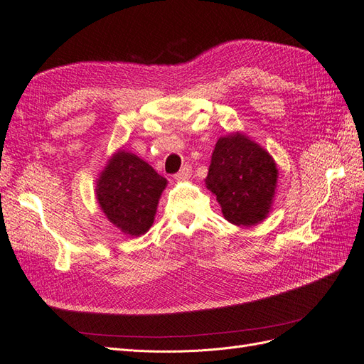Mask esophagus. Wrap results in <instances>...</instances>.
I'll return each mask as SVG.
<instances>
[{"label": "esophagus", "mask_w": 364, "mask_h": 364, "mask_svg": "<svg viewBox=\"0 0 364 364\" xmlns=\"http://www.w3.org/2000/svg\"><path fill=\"white\" fill-rule=\"evenodd\" d=\"M191 175H192V166L191 164H184L183 168L180 169V172L173 175V178L176 181H184V180L191 178Z\"/></svg>", "instance_id": "1"}]
</instances>
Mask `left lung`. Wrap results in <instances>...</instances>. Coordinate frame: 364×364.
Returning <instances> with one entry per match:
<instances>
[{"instance_id":"obj_1","label":"left lung","mask_w":364,"mask_h":364,"mask_svg":"<svg viewBox=\"0 0 364 364\" xmlns=\"http://www.w3.org/2000/svg\"><path fill=\"white\" fill-rule=\"evenodd\" d=\"M277 175L269 152L236 131L218 139L204 181L228 223L252 227L273 209Z\"/></svg>"}]
</instances>
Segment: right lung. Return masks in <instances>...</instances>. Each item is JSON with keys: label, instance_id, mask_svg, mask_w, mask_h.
I'll list each match as a JSON object with an SVG mask.
<instances>
[{"label": "right lung", "instance_id": "add662e5", "mask_svg": "<svg viewBox=\"0 0 364 364\" xmlns=\"http://www.w3.org/2000/svg\"><path fill=\"white\" fill-rule=\"evenodd\" d=\"M168 180L136 154L114 152L96 181V200L108 221L128 236L146 233Z\"/></svg>", "mask_w": 364, "mask_h": 364}]
</instances>
